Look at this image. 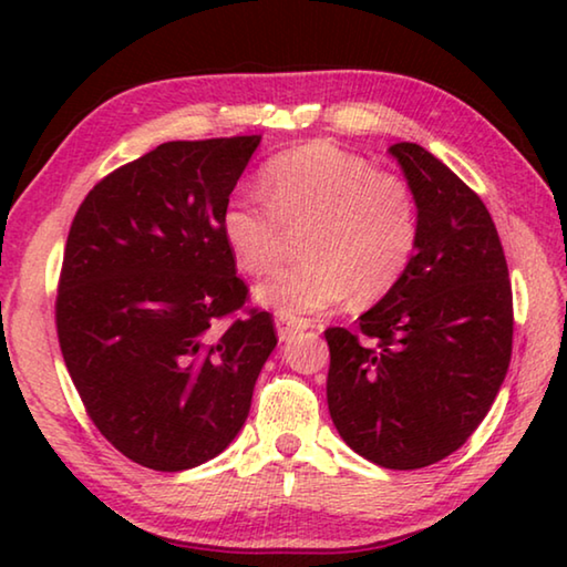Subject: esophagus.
I'll use <instances>...</instances> for the list:
<instances>
[{"mask_svg": "<svg viewBox=\"0 0 567 567\" xmlns=\"http://www.w3.org/2000/svg\"><path fill=\"white\" fill-rule=\"evenodd\" d=\"M275 328H277V334H280V340L285 342V340H290L295 332L310 328V320L290 318V315H277V318H275Z\"/></svg>", "mask_w": 567, "mask_h": 567, "instance_id": "34e87169", "label": "esophagus"}]
</instances>
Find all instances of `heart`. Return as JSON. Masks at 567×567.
I'll use <instances>...</instances> for the list:
<instances>
[{
  "label": "heart",
  "mask_w": 567,
  "mask_h": 567,
  "mask_svg": "<svg viewBox=\"0 0 567 567\" xmlns=\"http://www.w3.org/2000/svg\"><path fill=\"white\" fill-rule=\"evenodd\" d=\"M262 192L237 195L223 209V239L237 267L262 275L280 260L290 233L300 235L302 262L257 285V302L277 315H310L385 297L415 257L417 199L392 172L332 142L280 152L262 169Z\"/></svg>",
  "instance_id": "obj_1"
}]
</instances>
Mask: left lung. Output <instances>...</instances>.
<instances>
[{
    "mask_svg": "<svg viewBox=\"0 0 567 567\" xmlns=\"http://www.w3.org/2000/svg\"><path fill=\"white\" fill-rule=\"evenodd\" d=\"M390 155L417 199V249L358 332L324 330L328 408L354 453L417 470L465 445L491 410L511 364L513 290L483 199L425 147L398 142Z\"/></svg>",
    "mask_w": 567,
    "mask_h": 567,
    "instance_id": "1",
    "label": "left lung"
}]
</instances>
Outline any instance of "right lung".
<instances>
[{
	"label": "right lung",
	"instance_id": "add662e5",
	"mask_svg": "<svg viewBox=\"0 0 567 567\" xmlns=\"http://www.w3.org/2000/svg\"><path fill=\"white\" fill-rule=\"evenodd\" d=\"M257 145L165 142L97 182L72 219L56 338L90 420L132 463L179 473L223 453L277 344L219 227Z\"/></svg>",
	"mask_w": 567,
	"mask_h": 567
}]
</instances>
